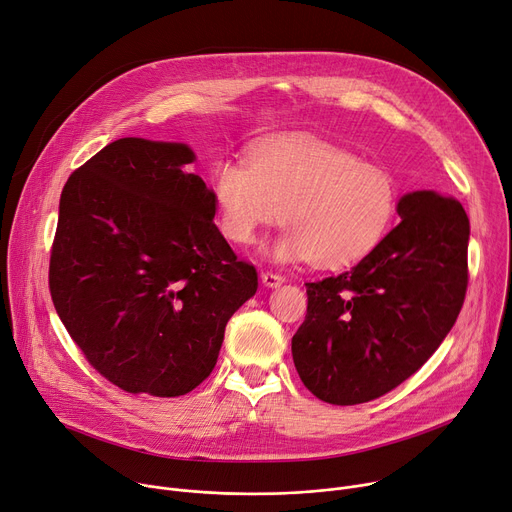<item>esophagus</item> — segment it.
I'll return each instance as SVG.
<instances>
[{
    "label": "esophagus",
    "mask_w": 512,
    "mask_h": 512,
    "mask_svg": "<svg viewBox=\"0 0 512 512\" xmlns=\"http://www.w3.org/2000/svg\"><path fill=\"white\" fill-rule=\"evenodd\" d=\"M260 281L268 289H277V287H281L285 283V279L281 277V274H274V272H262L260 274Z\"/></svg>",
    "instance_id": "esophagus-1"
}]
</instances>
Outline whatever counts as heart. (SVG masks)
<instances>
[{"instance_id": "1", "label": "heart", "mask_w": 512, "mask_h": 512, "mask_svg": "<svg viewBox=\"0 0 512 512\" xmlns=\"http://www.w3.org/2000/svg\"><path fill=\"white\" fill-rule=\"evenodd\" d=\"M211 188L231 242H254L283 211L287 229L266 254L318 268H342L371 254L398 211V186L383 166L311 137L264 141L250 151V166L223 157Z\"/></svg>"}]
</instances>
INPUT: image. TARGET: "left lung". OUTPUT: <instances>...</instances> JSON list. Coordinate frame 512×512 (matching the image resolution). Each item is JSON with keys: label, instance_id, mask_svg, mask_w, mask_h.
<instances>
[{"label": "left lung", "instance_id": "obj_1", "mask_svg": "<svg viewBox=\"0 0 512 512\" xmlns=\"http://www.w3.org/2000/svg\"><path fill=\"white\" fill-rule=\"evenodd\" d=\"M402 221L355 268L307 283L291 342L303 385L322 402H371L414 375L453 328L467 289L469 219L455 199L414 190Z\"/></svg>", "mask_w": 512, "mask_h": 512}]
</instances>
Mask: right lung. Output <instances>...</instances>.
<instances>
[{
    "mask_svg": "<svg viewBox=\"0 0 512 512\" xmlns=\"http://www.w3.org/2000/svg\"><path fill=\"white\" fill-rule=\"evenodd\" d=\"M186 143L125 137L77 168L59 203L49 285L90 365L129 393L176 398L215 369L229 318L258 289L213 223Z\"/></svg>",
    "mask_w": 512,
    "mask_h": 512,
    "instance_id": "add662e5",
    "label": "right lung"
}]
</instances>
